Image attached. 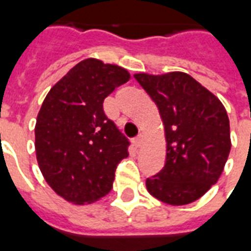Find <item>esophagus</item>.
<instances>
[{
    "label": "esophagus",
    "instance_id": "34e87169",
    "mask_svg": "<svg viewBox=\"0 0 251 251\" xmlns=\"http://www.w3.org/2000/svg\"><path fill=\"white\" fill-rule=\"evenodd\" d=\"M134 145H136V148H140L142 145V142H144V134H142V133H140V134H138V136L136 137V138H134Z\"/></svg>",
    "mask_w": 251,
    "mask_h": 251
}]
</instances>
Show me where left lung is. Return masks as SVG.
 Here are the masks:
<instances>
[{
	"mask_svg": "<svg viewBox=\"0 0 251 251\" xmlns=\"http://www.w3.org/2000/svg\"><path fill=\"white\" fill-rule=\"evenodd\" d=\"M163 120L167 158L147 189L171 205L201 198L221 177L231 149L227 111L214 94L185 72L134 74Z\"/></svg>",
	"mask_w": 251,
	"mask_h": 251,
	"instance_id": "obj_1",
	"label": "left lung"
}]
</instances>
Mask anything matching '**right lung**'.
Returning <instances> with one entry per match:
<instances>
[{
  "label": "right lung",
  "mask_w": 251,
  "mask_h": 251,
  "mask_svg": "<svg viewBox=\"0 0 251 251\" xmlns=\"http://www.w3.org/2000/svg\"><path fill=\"white\" fill-rule=\"evenodd\" d=\"M129 79L125 68L90 57L47 94L36 120V157L48 185L67 201L90 204L113 188L129 140L106 117L103 100Z\"/></svg>",
  "instance_id": "right-lung-1"
}]
</instances>
